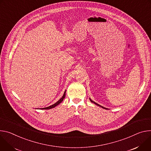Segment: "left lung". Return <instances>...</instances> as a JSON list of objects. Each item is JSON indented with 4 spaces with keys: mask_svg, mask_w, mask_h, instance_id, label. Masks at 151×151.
<instances>
[{
    "mask_svg": "<svg viewBox=\"0 0 151 151\" xmlns=\"http://www.w3.org/2000/svg\"><path fill=\"white\" fill-rule=\"evenodd\" d=\"M89 99H90V101H91V102H92V103H94V104H96V105H97V106H99V107H102V108H103V109H106V108H105V107H103V106H100V105H99V104H97V103H95V102H94V101H92V99H90V98H89Z\"/></svg>",
    "mask_w": 151,
    "mask_h": 151,
    "instance_id": "left-lung-1",
    "label": "left lung"
}]
</instances>
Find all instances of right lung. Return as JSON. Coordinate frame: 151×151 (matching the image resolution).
Masks as SVG:
<instances>
[{
	"mask_svg": "<svg viewBox=\"0 0 151 151\" xmlns=\"http://www.w3.org/2000/svg\"><path fill=\"white\" fill-rule=\"evenodd\" d=\"M65 93H66V91H65V92H64V93H63V96H62V97L58 101H57L56 103H55L54 104H53V105H52V106H49V107H45V108H42V109H44V110H48V109H52V108H54V107H55L56 106H57L58 105H59L60 103H62V101H63V99L65 98Z\"/></svg>",
	"mask_w": 151,
	"mask_h": 151,
	"instance_id": "right-lung-1",
	"label": "right lung"
}]
</instances>
